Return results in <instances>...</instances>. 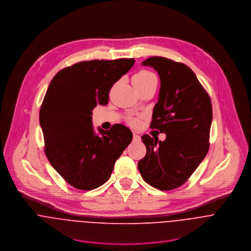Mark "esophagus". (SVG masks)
<instances>
[{
    "instance_id": "esophagus-1",
    "label": "esophagus",
    "mask_w": 251,
    "mask_h": 251,
    "mask_svg": "<svg viewBox=\"0 0 251 251\" xmlns=\"http://www.w3.org/2000/svg\"><path fill=\"white\" fill-rule=\"evenodd\" d=\"M140 140H141V137H140L138 134L133 133V141H134V142H139Z\"/></svg>"
}]
</instances>
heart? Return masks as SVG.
Here are the masks:
<instances>
[{
	"label": "heart",
	"mask_w": 251,
	"mask_h": 251,
	"mask_svg": "<svg viewBox=\"0 0 251 251\" xmlns=\"http://www.w3.org/2000/svg\"><path fill=\"white\" fill-rule=\"evenodd\" d=\"M156 80L155 76L153 73L148 72V71H141V72H137L133 78H132V82L135 84H145L151 81H154ZM131 124L132 125H136L137 121L136 120H131Z\"/></svg>",
	"instance_id": "obj_1"
}]
</instances>
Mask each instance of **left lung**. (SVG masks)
I'll list each match as a JSON object with an SVG mask.
<instances>
[{"instance_id": "left-lung-1", "label": "left lung", "mask_w": 251, "mask_h": 251, "mask_svg": "<svg viewBox=\"0 0 251 251\" xmlns=\"http://www.w3.org/2000/svg\"><path fill=\"white\" fill-rule=\"evenodd\" d=\"M142 65L153 68L160 79L151 127L164 132L166 139L142 136L147 153L138 169L150 185L171 190L187 180L209 151L212 103L187 66L163 57H151Z\"/></svg>"}]
</instances>
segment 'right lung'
<instances>
[{
	"instance_id": "right-lung-1",
	"label": "right lung",
	"mask_w": 251,
	"mask_h": 251,
	"mask_svg": "<svg viewBox=\"0 0 251 251\" xmlns=\"http://www.w3.org/2000/svg\"><path fill=\"white\" fill-rule=\"evenodd\" d=\"M134 59L81 62L58 72L39 111L45 154L53 168L75 188L95 189L107 181L116 160L132 140L124 125L98 127L92 115L106 105L112 86L134 65Z\"/></svg>"
}]
</instances>
